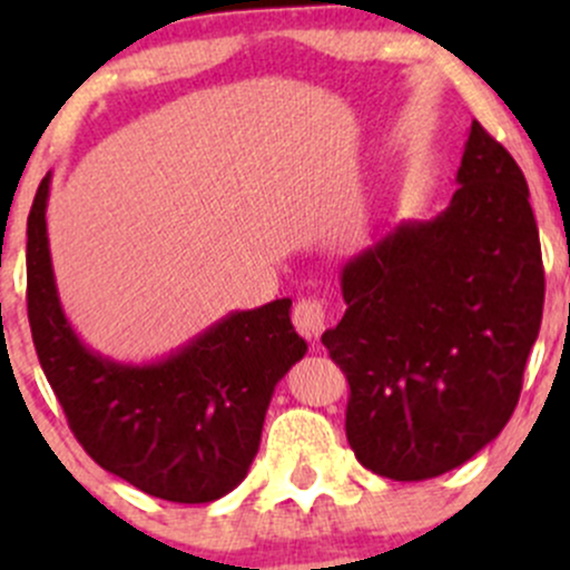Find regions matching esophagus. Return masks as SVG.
I'll list each match as a JSON object with an SVG mask.
<instances>
[{"label": "esophagus", "instance_id": "esophagus-1", "mask_svg": "<svg viewBox=\"0 0 570 570\" xmlns=\"http://www.w3.org/2000/svg\"><path fill=\"white\" fill-rule=\"evenodd\" d=\"M292 324L305 340H318L326 326V305L322 297H299L292 307Z\"/></svg>", "mask_w": 570, "mask_h": 570}]
</instances>
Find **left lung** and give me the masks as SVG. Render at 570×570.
<instances>
[{
  "instance_id": "obj_1",
  "label": "left lung",
  "mask_w": 570,
  "mask_h": 570,
  "mask_svg": "<svg viewBox=\"0 0 570 570\" xmlns=\"http://www.w3.org/2000/svg\"><path fill=\"white\" fill-rule=\"evenodd\" d=\"M453 200L348 259L345 316L322 343L351 385L358 463L396 482L440 476L507 426L544 311L528 181L472 122Z\"/></svg>"
}]
</instances>
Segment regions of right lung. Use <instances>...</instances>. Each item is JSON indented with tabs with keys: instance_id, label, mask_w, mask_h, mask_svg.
Returning <instances> with one entry per match:
<instances>
[{
	"instance_id": "obj_1",
	"label": "right lung",
	"mask_w": 570,
	"mask_h": 570,
	"mask_svg": "<svg viewBox=\"0 0 570 570\" xmlns=\"http://www.w3.org/2000/svg\"><path fill=\"white\" fill-rule=\"evenodd\" d=\"M50 174L26 227V307L45 377L71 434L101 469L155 499L217 501L259 450L276 383L305 356L292 299L235 311L155 364H120L85 348L58 303L48 248Z\"/></svg>"
}]
</instances>
